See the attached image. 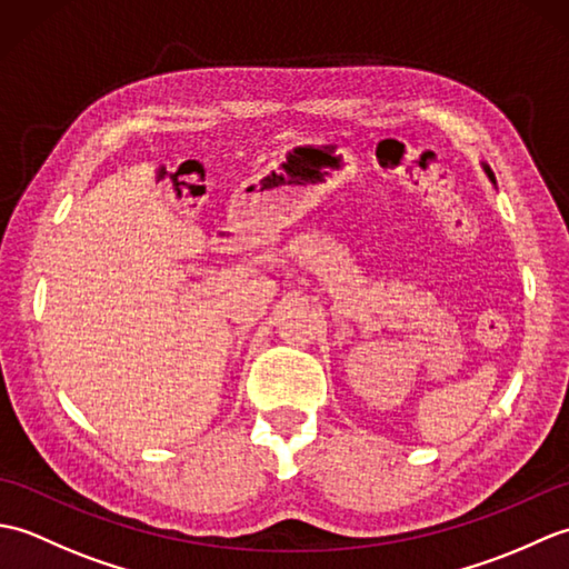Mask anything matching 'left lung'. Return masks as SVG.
I'll use <instances>...</instances> for the list:
<instances>
[{
  "mask_svg": "<svg viewBox=\"0 0 569 569\" xmlns=\"http://www.w3.org/2000/svg\"><path fill=\"white\" fill-rule=\"evenodd\" d=\"M487 173H489V178H491V180H493V176H491V171H489V168H487Z\"/></svg>",
  "mask_w": 569,
  "mask_h": 569,
  "instance_id": "1",
  "label": "left lung"
}]
</instances>
